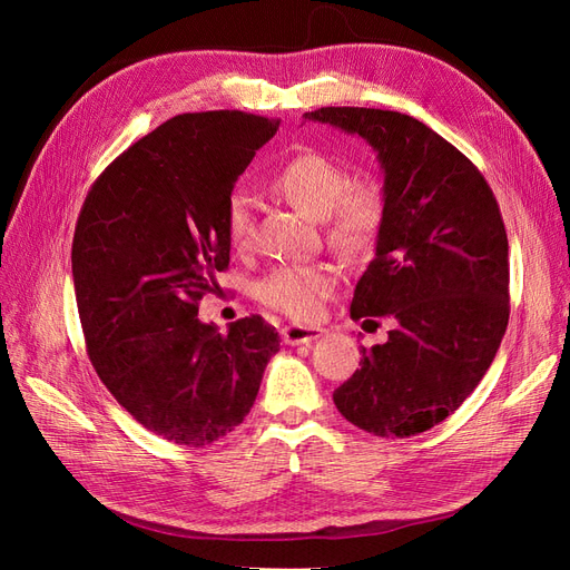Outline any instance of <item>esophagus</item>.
Instances as JSON below:
<instances>
[{"mask_svg":"<svg viewBox=\"0 0 570 570\" xmlns=\"http://www.w3.org/2000/svg\"><path fill=\"white\" fill-rule=\"evenodd\" d=\"M281 335H283L285 344H306V342H314L321 335H325V331L316 325H285Z\"/></svg>","mask_w":570,"mask_h":570,"instance_id":"obj_1","label":"esophagus"}]
</instances>
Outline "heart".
<instances>
[{"label":"heart","instance_id":"b5f03b06","mask_svg":"<svg viewBox=\"0 0 570 570\" xmlns=\"http://www.w3.org/2000/svg\"><path fill=\"white\" fill-rule=\"evenodd\" d=\"M273 189L312 218H323L325 237L344 256L368 252L385 220V195L377 183H350L347 168L316 149H304L283 164ZM223 230L235 252L254 243V202L245 189H233L223 209ZM337 285L331 264H283L256 283V299L289 318L308 321L321 314Z\"/></svg>","mask_w":570,"mask_h":570}]
</instances>
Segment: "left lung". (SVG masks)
Returning a JSON list of instances; mask_svg holds the SVG:
<instances>
[{
  "mask_svg": "<svg viewBox=\"0 0 570 570\" xmlns=\"http://www.w3.org/2000/svg\"><path fill=\"white\" fill-rule=\"evenodd\" d=\"M304 118L364 137L385 176V220L352 318L390 316L394 331L364 347L333 402L371 435L425 433L478 387L507 333L509 239L499 204L471 159L419 118L364 107Z\"/></svg>",
  "mask_w": 570,
  "mask_h": 570,
  "instance_id": "8db88e82",
  "label": "left lung"
}]
</instances>
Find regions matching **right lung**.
Returning <instances> with one entry per match:
<instances>
[{
    "label": "right lung",
    "instance_id": "obj_1",
    "mask_svg": "<svg viewBox=\"0 0 570 570\" xmlns=\"http://www.w3.org/2000/svg\"><path fill=\"white\" fill-rule=\"evenodd\" d=\"M278 126L245 111L170 118L105 168L80 209L71 262L90 361L116 402L168 442L228 435L281 350L262 316L226 335L197 316L230 262L226 199Z\"/></svg>",
    "mask_w": 570,
    "mask_h": 570
}]
</instances>
